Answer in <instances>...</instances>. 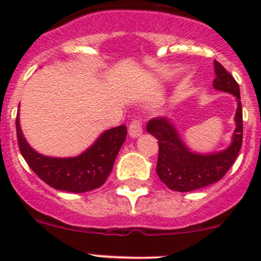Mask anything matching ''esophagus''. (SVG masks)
Returning a JSON list of instances; mask_svg holds the SVG:
<instances>
[{
  "label": "esophagus",
  "mask_w": 261,
  "mask_h": 261,
  "mask_svg": "<svg viewBox=\"0 0 261 261\" xmlns=\"http://www.w3.org/2000/svg\"><path fill=\"white\" fill-rule=\"evenodd\" d=\"M143 134V126L140 120H133V122L128 126V135L131 138H139Z\"/></svg>",
  "instance_id": "1"
}]
</instances>
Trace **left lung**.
I'll list each match as a JSON object with an SVG mask.
<instances>
[{
    "mask_svg": "<svg viewBox=\"0 0 261 261\" xmlns=\"http://www.w3.org/2000/svg\"><path fill=\"white\" fill-rule=\"evenodd\" d=\"M216 78L213 88L236 97L235 131L231 144L221 151L199 154L186 145L174 122L167 117L152 118L146 126L147 133L158 139L159 156L156 173L160 180L177 192H191L216 183L227 173L238 158L243 144V107L240 88L232 75L215 60Z\"/></svg>",
    "mask_w": 261,
    "mask_h": 261,
    "instance_id": "1",
    "label": "left lung"
}]
</instances>
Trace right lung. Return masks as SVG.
I'll return each mask as SVG.
<instances>
[{
	"mask_svg": "<svg viewBox=\"0 0 261 261\" xmlns=\"http://www.w3.org/2000/svg\"><path fill=\"white\" fill-rule=\"evenodd\" d=\"M16 133L20 151L33 172L58 191L83 193L99 188L111 173L127 130L125 125L103 131L87 150L73 158H53L29 145L21 131L18 115Z\"/></svg>",
	"mask_w": 261,
	"mask_h": 261,
	"instance_id": "obj_1",
	"label": "right lung"
}]
</instances>
